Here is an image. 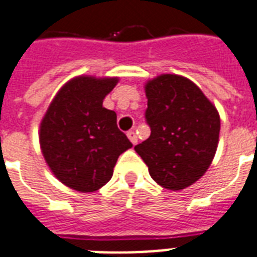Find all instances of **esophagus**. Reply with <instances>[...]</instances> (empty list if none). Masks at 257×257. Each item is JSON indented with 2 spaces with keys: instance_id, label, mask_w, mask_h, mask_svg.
Here are the masks:
<instances>
[{
  "instance_id": "1",
  "label": "esophagus",
  "mask_w": 257,
  "mask_h": 257,
  "mask_svg": "<svg viewBox=\"0 0 257 257\" xmlns=\"http://www.w3.org/2000/svg\"><path fill=\"white\" fill-rule=\"evenodd\" d=\"M126 136H128V139L131 140V143L132 144L138 143V135H136L135 131H129L128 134H126Z\"/></svg>"
}]
</instances>
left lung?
Instances as JSON below:
<instances>
[{
  "label": "left lung",
  "instance_id": "8db88e82",
  "mask_svg": "<svg viewBox=\"0 0 257 257\" xmlns=\"http://www.w3.org/2000/svg\"><path fill=\"white\" fill-rule=\"evenodd\" d=\"M151 135L135 151L169 191L191 187L210 167L219 142L216 107L193 81L163 73L144 85Z\"/></svg>",
  "mask_w": 257,
  "mask_h": 257
}]
</instances>
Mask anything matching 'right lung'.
Masks as SVG:
<instances>
[{"mask_svg":"<svg viewBox=\"0 0 257 257\" xmlns=\"http://www.w3.org/2000/svg\"><path fill=\"white\" fill-rule=\"evenodd\" d=\"M118 77L81 75L62 85L39 126V144L51 173L64 185L88 193L106 185L122 153L132 147L103 99Z\"/></svg>","mask_w":257,"mask_h":257,"instance_id":"right-lung-1","label":"right lung"}]
</instances>
